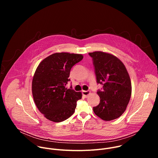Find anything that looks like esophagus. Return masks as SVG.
Segmentation results:
<instances>
[{
  "instance_id": "obj_1",
  "label": "esophagus",
  "mask_w": 158,
  "mask_h": 158,
  "mask_svg": "<svg viewBox=\"0 0 158 158\" xmlns=\"http://www.w3.org/2000/svg\"><path fill=\"white\" fill-rule=\"evenodd\" d=\"M82 96H83L84 98H87V96L90 94V92H89V91H83L82 92Z\"/></svg>"
}]
</instances>
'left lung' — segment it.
<instances>
[{"label":"left lung","instance_id":"left-lung-1","mask_svg":"<svg viewBox=\"0 0 158 158\" xmlns=\"http://www.w3.org/2000/svg\"><path fill=\"white\" fill-rule=\"evenodd\" d=\"M93 58L98 84H102L98 91L99 104L93 107L95 114L104 121L119 118L129 102L132 87L124 64L115 56L96 51L89 53Z\"/></svg>","mask_w":158,"mask_h":158}]
</instances>
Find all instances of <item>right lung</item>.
Wrapping results in <instances>:
<instances>
[{"instance_id": "1", "label": "right lung", "mask_w": 158, "mask_h": 158, "mask_svg": "<svg viewBox=\"0 0 158 158\" xmlns=\"http://www.w3.org/2000/svg\"><path fill=\"white\" fill-rule=\"evenodd\" d=\"M82 59V54L55 53L37 67L32 82V96L39 110L48 119L59 123L74 114L82 93L65 86L70 81L71 68Z\"/></svg>"}]
</instances>
